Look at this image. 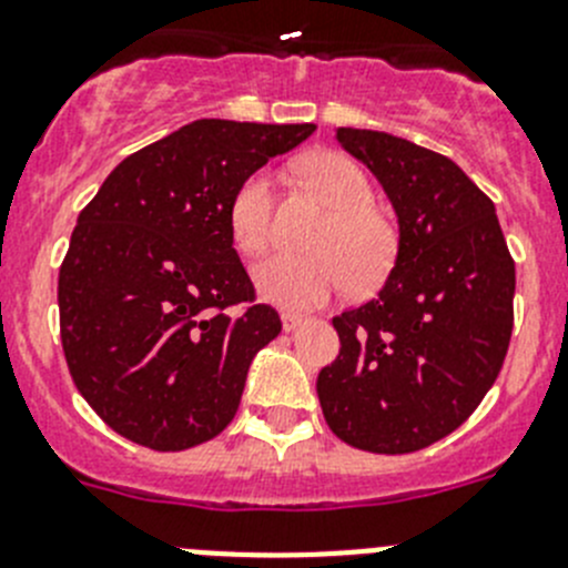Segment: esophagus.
<instances>
[{"label": "esophagus", "mask_w": 568, "mask_h": 568, "mask_svg": "<svg viewBox=\"0 0 568 568\" xmlns=\"http://www.w3.org/2000/svg\"><path fill=\"white\" fill-rule=\"evenodd\" d=\"M280 320H283V328L285 331H294V328H300V322H303V314H294V311H283V316H280Z\"/></svg>", "instance_id": "1"}]
</instances>
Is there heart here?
<instances>
[{
    "label": "heart",
    "mask_w": 568,
    "mask_h": 568,
    "mask_svg": "<svg viewBox=\"0 0 568 568\" xmlns=\"http://www.w3.org/2000/svg\"><path fill=\"white\" fill-rule=\"evenodd\" d=\"M305 186L331 206V217L311 240L316 254H277L254 268V283L268 303L314 308L342 294L382 283L396 260V229L373 209V186L359 163L339 152H314L296 166ZM229 234L246 257H257L274 240V183L252 172L229 201Z\"/></svg>",
    "instance_id": "b5f03b06"
}]
</instances>
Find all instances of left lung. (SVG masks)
I'll list each match as a JSON object with an SVG mask.
<instances>
[{
    "label": "left lung",
    "instance_id": "8db88e82",
    "mask_svg": "<svg viewBox=\"0 0 568 568\" xmlns=\"http://www.w3.org/2000/svg\"><path fill=\"white\" fill-rule=\"evenodd\" d=\"M336 141L390 197L398 252L379 296L334 316L342 347L316 396L351 447L416 453L462 427L498 379L515 263L493 201L449 158L354 126Z\"/></svg>",
    "mask_w": 568,
    "mask_h": 568
}]
</instances>
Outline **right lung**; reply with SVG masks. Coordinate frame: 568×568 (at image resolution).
<instances>
[{"label": "right lung", "mask_w": 568, "mask_h": 568, "mask_svg": "<svg viewBox=\"0 0 568 568\" xmlns=\"http://www.w3.org/2000/svg\"><path fill=\"white\" fill-rule=\"evenodd\" d=\"M314 130L192 121L124 158L81 209L59 268L61 347L119 436L178 453L226 430L254 354L283 328L254 303L229 201Z\"/></svg>", "instance_id": "add662e5"}]
</instances>
